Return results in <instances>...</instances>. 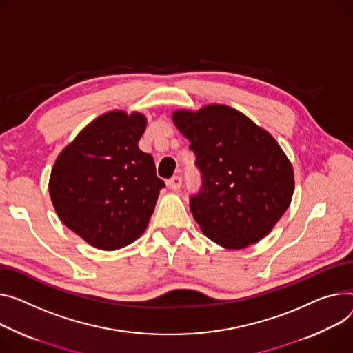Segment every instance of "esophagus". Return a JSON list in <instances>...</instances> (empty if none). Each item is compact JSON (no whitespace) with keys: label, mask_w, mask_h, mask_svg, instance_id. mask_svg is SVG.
<instances>
[{"label":"esophagus","mask_w":353,"mask_h":353,"mask_svg":"<svg viewBox=\"0 0 353 353\" xmlns=\"http://www.w3.org/2000/svg\"><path fill=\"white\" fill-rule=\"evenodd\" d=\"M168 187L172 190H179L181 187V177L180 176H174L168 181Z\"/></svg>","instance_id":"1"}]
</instances>
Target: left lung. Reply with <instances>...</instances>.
I'll return each instance as SVG.
<instances>
[{
  "instance_id": "8db88e82",
  "label": "left lung",
  "mask_w": 353,
  "mask_h": 353,
  "mask_svg": "<svg viewBox=\"0 0 353 353\" xmlns=\"http://www.w3.org/2000/svg\"><path fill=\"white\" fill-rule=\"evenodd\" d=\"M173 122L196 154L201 187L190 210L201 231L230 250L264 239L294 193L292 166L275 139L225 105L177 110Z\"/></svg>"
}]
</instances>
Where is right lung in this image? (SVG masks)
<instances>
[{"label": "right lung", "instance_id": "right-lung-1", "mask_svg": "<svg viewBox=\"0 0 353 353\" xmlns=\"http://www.w3.org/2000/svg\"><path fill=\"white\" fill-rule=\"evenodd\" d=\"M140 113L109 112L90 122L58 156L50 194L61 221L90 245L119 250L142 236L164 181L137 148Z\"/></svg>", "mask_w": 353, "mask_h": 353}]
</instances>
